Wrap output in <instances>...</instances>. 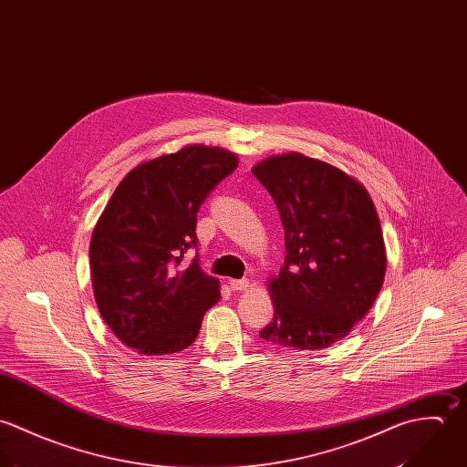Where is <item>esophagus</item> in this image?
I'll use <instances>...</instances> for the list:
<instances>
[{"label": "esophagus", "instance_id": "1", "mask_svg": "<svg viewBox=\"0 0 467 467\" xmlns=\"http://www.w3.org/2000/svg\"><path fill=\"white\" fill-rule=\"evenodd\" d=\"M229 286H231L234 292H242V290H247V288H249V280H231L229 281Z\"/></svg>", "mask_w": 467, "mask_h": 467}]
</instances>
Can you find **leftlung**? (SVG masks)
I'll return each mask as SVG.
<instances>
[{"mask_svg": "<svg viewBox=\"0 0 467 467\" xmlns=\"http://www.w3.org/2000/svg\"><path fill=\"white\" fill-rule=\"evenodd\" d=\"M285 229V264L269 280L273 321L262 339L294 350L341 341L372 308L386 273L380 222L368 191L345 171L301 153L253 168Z\"/></svg>", "mask_w": 467, "mask_h": 467, "instance_id": "1", "label": "left lung"}]
</instances>
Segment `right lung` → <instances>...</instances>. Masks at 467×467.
Instances as JSON below:
<instances>
[{
	"label": "right lung",
	"mask_w": 467,
	"mask_h": 467,
	"mask_svg": "<svg viewBox=\"0 0 467 467\" xmlns=\"http://www.w3.org/2000/svg\"><path fill=\"white\" fill-rule=\"evenodd\" d=\"M238 168L223 148L191 144L133 168L113 191L90 242L95 301L104 323L142 356L192 345L203 314L220 299L196 247V213L207 194Z\"/></svg>",
	"instance_id": "1"
}]
</instances>
